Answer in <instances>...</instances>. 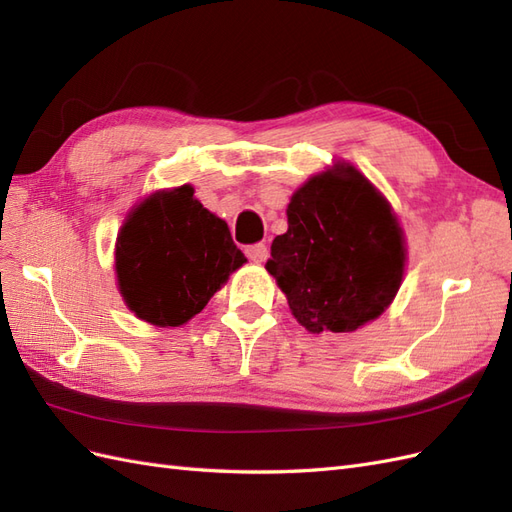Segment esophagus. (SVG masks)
Here are the masks:
<instances>
[{
	"instance_id": "obj_1",
	"label": "esophagus",
	"mask_w": 512,
	"mask_h": 512,
	"mask_svg": "<svg viewBox=\"0 0 512 512\" xmlns=\"http://www.w3.org/2000/svg\"><path fill=\"white\" fill-rule=\"evenodd\" d=\"M245 254H247V258L254 260V262H262V260H267V256H269V247L265 243L247 245L245 247Z\"/></svg>"
}]
</instances>
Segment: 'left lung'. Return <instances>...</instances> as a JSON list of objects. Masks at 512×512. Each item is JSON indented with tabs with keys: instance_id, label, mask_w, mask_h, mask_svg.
<instances>
[{
	"instance_id": "8db88e82",
	"label": "left lung",
	"mask_w": 512,
	"mask_h": 512,
	"mask_svg": "<svg viewBox=\"0 0 512 512\" xmlns=\"http://www.w3.org/2000/svg\"><path fill=\"white\" fill-rule=\"evenodd\" d=\"M288 230L267 271L309 333H350L391 305L406 267L404 232L386 198L346 162L292 194Z\"/></svg>"
}]
</instances>
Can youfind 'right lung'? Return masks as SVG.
<instances>
[{"label":"right lung","instance_id":"add662e5","mask_svg":"<svg viewBox=\"0 0 512 512\" xmlns=\"http://www.w3.org/2000/svg\"><path fill=\"white\" fill-rule=\"evenodd\" d=\"M243 262L226 222L198 203L192 185L147 196L115 245L121 297L156 327H179L203 312Z\"/></svg>","mask_w":512,"mask_h":512}]
</instances>
